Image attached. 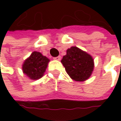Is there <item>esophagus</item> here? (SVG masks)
<instances>
[{
    "label": "esophagus",
    "instance_id": "1",
    "mask_svg": "<svg viewBox=\"0 0 121 121\" xmlns=\"http://www.w3.org/2000/svg\"><path fill=\"white\" fill-rule=\"evenodd\" d=\"M54 60H55L60 61L61 60V57L60 56H58V57H54Z\"/></svg>",
    "mask_w": 121,
    "mask_h": 121
}]
</instances>
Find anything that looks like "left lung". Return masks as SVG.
Returning <instances> with one entry per match:
<instances>
[{
	"mask_svg": "<svg viewBox=\"0 0 121 121\" xmlns=\"http://www.w3.org/2000/svg\"><path fill=\"white\" fill-rule=\"evenodd\" d=\"M70 78L78 82L87 80L92 75L95 64L92 57L81 49L72 46L61 61Z\"/></svg>",
	"mask_w": 121,
	"mask_h": 121,
	"instance_id": "8db88e82",
	"label": "left lung"
}]
</instances>
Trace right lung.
Returning a JSON list of instances; mask_svg holds the SVG:
<instances>
[{"label": "right lung", "mask_w": 121, "mask_h": 121, "mask_svg": "<svg viewBox=\"0 0 121 121\" xmlns=\"http://www.w3.org/2000/svg\"><path fill=\"white\" fill-rule=\"evenodd\" d=\"M50 60L40 52L34 51L22 64V71L31 80L42 78L46 71Z\"/></svg>", "instance_id": "1"}]
</instances>
